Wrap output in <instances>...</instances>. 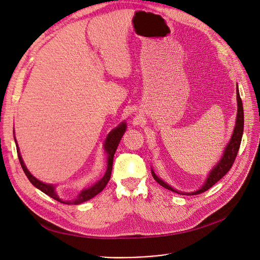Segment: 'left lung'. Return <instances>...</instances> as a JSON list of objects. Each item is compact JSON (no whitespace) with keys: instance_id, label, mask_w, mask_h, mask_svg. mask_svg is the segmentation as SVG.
<instances>
[{"instance_id":"obj_1","label":"left lung","mask_w":260,"mask_h":260,"mask_svg":"<svg viewBox=\"0 0 260 260\" xmlns=\"http://www.w3.org/2000/svg\"><path fill=\"white\" fill-rule=\"evenodd\" d=\"M236 93H237V117H236V123H235V127L233 131V135L230 139V141L228 142L226 146H225V149L223 151V154L221 156V158L219 159V161L214 165L213 168H211L210 172L208 173L206 180L201 186L200 189L193 191V192H183V191H178L176 189H174L172 186H170L169 184H167L165 180H162L161 178L158 177L153 169L151 168V171H152V175L154 177V179L156 182L161 185L162 187H165L166 189H169L173 191L175 193L178 194H183V196H194V194H199L204 192V191L208 190L210 187H212L214 184L226 174L230 170L231 168L236 159V156L237 153L239 151L240 148V143H241V139H242V134H243V127H244V116H243V106H242V101L239 94V88H238V84H237L236 87Z\"/></svg>"}]
</instances>
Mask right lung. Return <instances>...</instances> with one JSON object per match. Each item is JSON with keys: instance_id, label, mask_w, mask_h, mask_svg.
<instances>
[{"instance_id": "add662e5", "label": "right lung", "mask_w": 260, "mask_h": 260, "mask_svg": "<svg viewBox=\"0 0 260 260\" xmlns=\"http://www.w3.org/2000/svg\"><path fill=\"white\" fill-rule=\"evenodd\" d=\"M126 127H127L126 123L122 122V123L119 124L117 127H115L111 132H109V134L107 135V137L104 141V151L107 154V168H106V172H105L104 176L101 178L99 182L93 184L92 186H90L89 188H86V189H83L80 192V194L77 196V198L72 200V201H63L62 199H60L58 197L57 192H56V186L55 185L41 182V180L37 179L27 170V168H26V166L23 161V158H22V156H21L19 145H18V142H17L16 137H15V131H14V138H15V142H16V146H17V153H18V157H19V161L21 164L22 169H23L25 175L29 179V182L34 186H35L37 189L42 191L43 193L48 194L49 197H51L52 199H54L56 201L63 203V204H68V205H70V204L78 205V204H82V203H84V202H86L90 199H92L96 194H99L101 191H102L105 188L107 183L109 182L111 171H112V161H114V156H115V153H116L118 145L120 143V140L123 137L124 133H125V131H126Z\"/></svg>"}]
</instances>
